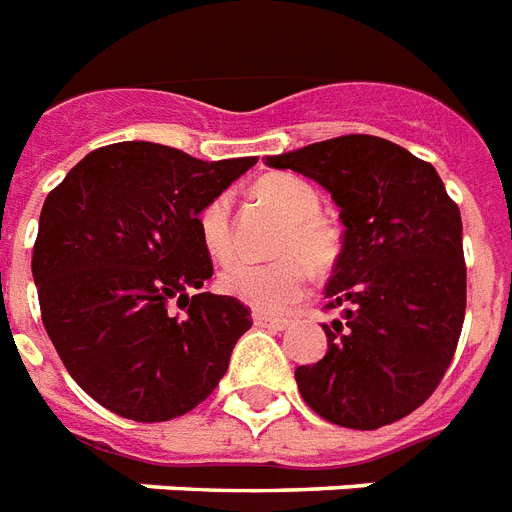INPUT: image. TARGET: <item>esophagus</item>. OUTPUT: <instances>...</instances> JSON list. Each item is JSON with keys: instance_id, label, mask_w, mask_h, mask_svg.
I'll list each match as a JSON object with an SVG mask.
<instances>
[{"instance_id": "34e87169", "label": "esophagus", "mask_w": 512, "mask_h": 512, "mask_svg": "<svg viewBox=\"0 0 512 512\" xmlns=\"http://www.w3.org/2000/svg\"><path fill=\"white\" fill-rule=\"evenodd\" d=\"M253 325L256 327H267V330H285L288 327V320H282V317H272V314H253Z\"/></svg>"}]
</instances>
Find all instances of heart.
<instances>
[{
  "mask_svg": "<svg viewBox=\"0 0 512 512\" xmlns=\"http://www.w3.org/2000/svg\"><path fill=\"white\" fill-rule=\"evenodd\" d=\"M253 195L288 219L275 243V256L280 259L267 264L235 261L224 269L219 282L227 296L251 309L282 314L309 293L312 269L327 272L335 267L341 256V232L320 216V192L296 174H267L253 185ZM230 208L227 195H216L198 216L203 245L219 261L235 256Z\"/></svg>",
  "mask_w": 512,
  "mask_h": 512,
  "instance_id": "obj_1",
  "label": "heart"
}]
</instances>
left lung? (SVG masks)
I'll return each mask as SVG.
<instances>
[{"mask_svg":"<svg viewBox=\"0 0 512 512\" xmlns=\"http://www.w3.org/2000/svg\"><path fill=\"white\" fill-rule=\"evenodd\" d=\"M320 182L341 208V256L327 282V354L296 370L320 418L375 431L415 412L452 365L465 320L460 208L428 161L370 134L269 155Z\"/></svg>","mask_w":512,"mask_h":512,"instance_id":"1","label":"left lung"}]
</instances>
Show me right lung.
I'll return each instance as SVG.
<instances>
[{"mask_svg":"<svg viewBox=\"0 0 512 512\" xmlns=\"http://www.w3.org/2000/svg\"><path fill=\"white\" fill-rule=\"evenodd\" d=\"M253 163L116 142L92 150L44 200L31 259L44 330L105 410L163 423L224 378L253 320L237 298L200 293L214 264L198 216Z\"/></svg>","mask_w":512,"mask_h":512,"instance_id":"obj_1","label":"right lung"}]
</instances>
